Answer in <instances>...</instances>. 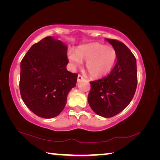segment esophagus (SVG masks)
<instances>
[{
  "label": "esophagus",
  "mask_w": 160,
  "mask_h": 160,
  "mask_svg": "<svg viewBox=\"0 0 160 160\" xmlns=\"http://www.w3.org/2000/svg\"><path fill=\"white\" fill-rule=\"evenodd\" d=\"M84 80H85V78H84L82 76V75H78V82H81V81H84Z\"/></svg>",
  "instance_id": "1"
}]
</instances>
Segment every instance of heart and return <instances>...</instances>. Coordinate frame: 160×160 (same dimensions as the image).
<instances>
[{
    "mask_svg": "<svg viewBox=\"0 0 160 160\" xmlns=\"http://www.w3.org/2000/svg\"><path fill=\"white\" fill-rule=\"evenodd\" d=\"M116 50L99 43H91L78 47L68 53V60L72 68H77L85 61V68L92 77L98 78L107 75L116 63Z\"/></svg>",
    "mask_w": 160,
    "mask_h": 160,
    "instance_id": "b5f03b06",
    "label": "heart"
}]
</instances>
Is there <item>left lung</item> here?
<instances>
[{
	"mask_svg": "<svg viewBox=\"0 0 160 160\" xmlns=\"http://www.w3.org/2000/svg\"><path fill=\"white\" fill-rule=\"evenodd\" d=\"M117 54V62L107 76L91 82L88 101L97 115L110 118L131 102L137 88L136 59L126 46L117 40L105 39Z\"/></svg>",
	"mask_w": 160,
	"mask_h": 160,
	"instance_id": "left-lung-1",
	"label": "left lung"
}]
</instances>
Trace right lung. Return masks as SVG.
<instances>
[{
  "label": "right lung",
  "mask_w": 160,
  "mask_h": 160,
  "mask_svg": "<svg viewBox=\"0 0 160 160\" xmlns=\"http://www.w3.org/2000/svg\"><path fill=\"white\" fill-rule=\"evenodd\" d=\"M67 45L47 37L29 48L20 63V91L26 106L44 118L63 110L78 75L68 71Z\"/></svg>",
  "instance_id": "right-lung-1"
}]
</instances>
